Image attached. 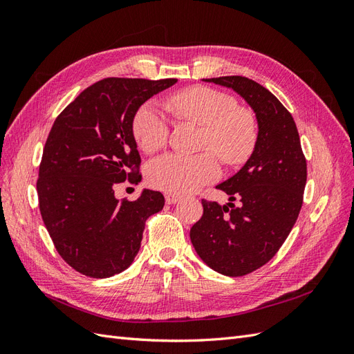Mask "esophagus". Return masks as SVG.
I'll return each mask as SVG.
<instances>
[{"label":"esophagus","instance_id":"obj_1","mask_svg":"<svg viewBox=\"0 0 354 354\" xmlns=\"http://www.w3.org/2000/svg\"><path fill=\"white\" fill-rule=\"evenodd\" d=\"M178 199H180V196L176 195V194H165L167 203H176Z\"/></svg>","mask_w":354,"mask_h":354}]
</instances>
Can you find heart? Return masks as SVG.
Listing matches in <instances>:
<instances>
[{
  "label": "heart",
  "instance_id": "obj_1",
  "mask_svg": "<svg viewBox=\"0 0 354 354\" xmlns=\"http://www.w3.org/2000/svg\"><path fill=\"white\" fill-rule=\"evenodd\" d=\"M174 112L201 128L196 156L168 153L147 165L149 185L168 194H187L220 176L217 156L226 165L245 162L254 152L259 130L250 111L239 108L233 95L209 87H190L171 99ZM169 127L162 109L147 102L133 118L134 140L146 153H155L168 142Z\"/></svg>",
  "mask_w": 354,
  "mask_h": 354
}]
</instances>
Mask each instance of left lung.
Here are the masks:
<instances>
[{
	"instance_id": "obj_1",
	"label": "left lung",
	"mask_w": 354,
	"mask_h": 354,
	"mask_svg": "<svg viewBox=\"0 0 354 354\" xmlns=\"http://www.w3.org/2000/svg\"><path fill=\"white\" fill-rule=\"evenodd\" d=\"M205 81L241 94L259 121L251 158L217 186L230 202L202 199L203 214L190 229L203 263L236 277L269 263L291 233L303 207L307 162L292 115L269 90L239 75ZM234 200L240 201L238 207Z\"/></svg>"
}]
</instances>
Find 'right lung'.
<instances>
[{
  "instance_id": "right-lung-1",
  "label": "right lung",
  "mask_w": 354,
  "mask_h": 354,
  "mask_svg": "<svg viewBox=\"0 0 354 354\" xmlns=\"http://www.w3.org/2000/svg\"><path fill=\"white\" fill-rule=\"evenodd\" d=\"M176 78H104L60 112L42 151L37 180L42 221L59 255L102 279L124 272L140 250L146 220L164 208L160 192L118 201L113 187L140 181L133 136L140 106Z\"/></svg>"
}]
</instances>
